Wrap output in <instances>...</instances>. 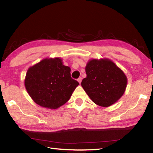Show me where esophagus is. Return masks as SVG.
Returning <instances> with one entry per match:
<instances>
[{
  "label": "esophagus",
  "mask_w": 153,
  "mask_h": 153,
  "mask_svg": "<svg viewBox=\"0 0 153 153\" xmlns=\"http://www.w3.org/2000/svg\"><path fill=\"white\" fill-rule=\"evenodd\" d=\"M82 78L81 77H79V78L77 79V81H78V82L79 83V84H80V83H81V82H82Z\"/></svg>",
  "instance_id": "1"
}]
</instances>
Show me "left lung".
<instances>
[{
  "instance_id": "obj_1",
  "label": "left lung",
  "mask_w": 153,
  "mask_h": 153,
  "mask_svg": "<svg viewBox=\"0 0 153 153\" xmlns=\"http://www.w3.org/2000/svg\"><path fill=\"white\" fill-rule=\"evenodd\" d=\"M87 76L81 85L95 104L107 107L122 97L127 77L120 68L108 59H92L86 66Z\"/></svg>"
}]
</instances>
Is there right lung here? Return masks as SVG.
Here are the masks:
<instances>
[{"label":"right lung","instance_id":"add662e5","mask_svg":"<svg viewBox=\"0 0 153 153\" xmlns=\"http://www.w3.org/2000/svg\"><path fill=\"white\" fill-rule=\"evenodd\" d=\"M70 71L60 58L45 59L28 69L25 87L36 104L55 109L68 101L79 85Z\"/></svg>","mask_w":153,"mask_h":153}]
</instances>
